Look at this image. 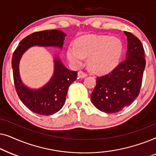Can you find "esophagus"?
Returning <instances> with one entry per match:
<instances>
[{
  "mask_svg": "<svg viewBox=\"0 0 156 156\" xmlns=\"http://www.w3.org/2000/svg\"><path fill=\"white\" fill-rule=\"evenodd\" d=\"M87 76V74L85 73V72L82 71H80L78 72V76L80 78H84Z\"/></svg>",
  "mask_w": 156,
  "mask_h": 156,
  "instance_id": "34e87169",
  "label": "esophagus"
}]
</instances>
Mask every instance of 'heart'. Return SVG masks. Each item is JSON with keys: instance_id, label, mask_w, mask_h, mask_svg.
I'll list each match as a JSON object with an SVG mask.
<instances>
[{"instance_id": "obj_1", "label": "heart", "mask_w": 156, "mask_h": 156, "mask_svg": "<svg viewBox=\"0 0 156 156\" xmlns=\"http://www.w3.org/2000/svg\"><path fill=\"white\" fill-rule=\"evenodd\" d=\"M123 53L122 41L108 35H82L67 49V57L72 65H82L84 57H88L87 66L97 74H106L114 70L120 62Z\"/></svg>"}]
</instances>
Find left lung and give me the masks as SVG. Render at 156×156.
Masks as SVG:
<instances>
[{
	"instance_id": "1",
	"label": "left lung",
	"mask_w": 156,
	"mask_h": 156,
	"mask_svg": "<svg viewBox=\"0 0 156 156\" xmlns=\"http://www.w3.org/2000/svg\"><path fill=\"white\" fill-rule=\"evenodd\" d=\"M128 45L126 59L105 75L98 76L91 101L101 112H120L133 103L139 94L146 67L144 49L139 39L124 31Z\"/></svg>"
}]
</instances>
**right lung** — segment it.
<instances>
[{
  "instance_id": "right-lung-1",
  "label": "right lung",
  "mask_w": 156,
  "mask_h": 156,
  "mask_svg": "<svg viewBox=\"0 0 156 156\" xmlns=\"http://www.w3.org/2000/svg\"><path fill=\"white\" fill-rule=\"evenodd\" d=\"M66 36L59 30L36 32L21 40L12 55V68L17 94L21 101L35 114L48 116L59 112L65 104L68 88L76 80L77 72L67 69L59 55H54L52 76L44 86L33 89L25 84L21 79L20 61L23 54L33 47L57 48L62 50Z\"/></svg>"
}]
</instances>
